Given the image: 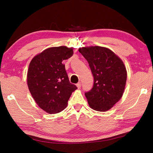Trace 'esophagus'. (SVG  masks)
I'll list each match as a JSON object with an SVG mask.
<instances>
[{"label":"esophagus","instance_id":"obj_1","mask_svg":"<svg viewBox=\"0 0 153 153\" xmlns=\"http://www.w3.org/2000/svg\"><path fill=\"white\" fill-rule=\"evenodd\" d=\"M76 86L77 87V88L78 89H79L80 88H81V83L80 82H79V83H77V84H76Z\"/></svg>","mask_w":153,"mask_h":153}]
</instances>
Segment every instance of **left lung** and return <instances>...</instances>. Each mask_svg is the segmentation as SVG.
<instances>
[{
	"label": "left lung",
	"instance_id": "8db88e82",
	"mask_svg": "<svg viewBox=\"0 0 153 153\" xmlns=\"http://www.w3.org/2000/svg\"><path fill=\"white\" fill-rule=\"evenodd\" d=\"M78 51L88 62L94 76L92 88L85 93L90 107L101 112L108 111L124 92L127 79L125 65L108 48L92 46Z\"/></svg>",
	"mask_w": 153,
	"mask_h": 153
}]
</instances>
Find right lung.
Returning <instances> with one entry per match:
<instances>
[{
	"instance_id": "1",
	"label": "right lung",
	"mask_w": 153,
	"mask_h": 153,
	"mask_svg": "<svg viewBox=\"0 0 153 153\" xmlns=\"http://www.w3.org/2000/svg\"><path fill=\"white\" fill-rule=\"evenodd\" d=\"M73 48L65 46L45 49L30 61L27 74L28 88L38 107L49 114L67 107L72 92L77 89L71 84L63 60L73 55Z\"/></svg>"
}]
</instances>
